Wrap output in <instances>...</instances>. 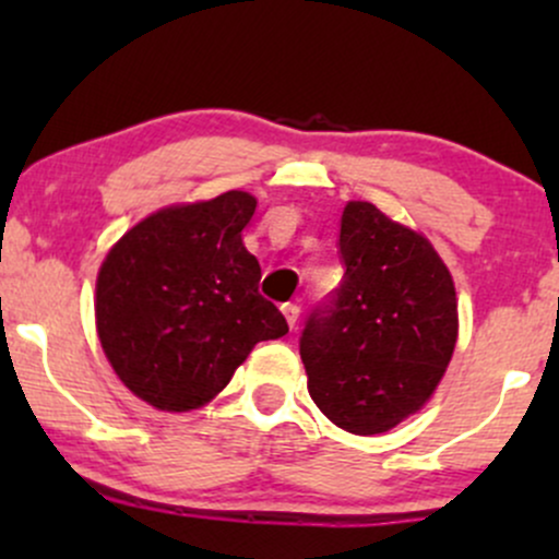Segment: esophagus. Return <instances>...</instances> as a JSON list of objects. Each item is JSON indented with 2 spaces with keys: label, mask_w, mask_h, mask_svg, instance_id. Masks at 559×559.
Wrapping results in <instances>:
<instances>
[{
  "label": "esophagus",
  "mask_w": 559,
  "mask_h": 559,
  "mask_svg": "<svg viewBox=\"0 0 559 559\" xmlns=\"http://www.w3.org/2000/svg\"><path fill=\"white\" fill-rule=\"evenodd\" d=\"M281 310H284L288 329H294V325H297V320H299V305H292V301H288V305L281 307Z\"/></svg>",
  "instance_id": "34e87169"
}]
</instances>
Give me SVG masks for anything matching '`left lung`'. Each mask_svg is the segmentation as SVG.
Instances as JSON below:
<instances>
[{"label": "left lung", "mask_w": 559, "mask_h": 559, "mask_svg": "<svg viewBox=\"0 0 559 559\" xmlns=\"http://www.w3.org/2000/svg\"><path fill=\"white\" fill-rule=\"evenodd\" d=\"M338 254L344 278L307 318L299 355L325 418L373 436L431 400L457 344V297L431 241L370 202L344 207Z\"/></svg>", "instance_id": "obj_1"}]
</instances>
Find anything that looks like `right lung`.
<instances>
[{
    "instance_id": "obj_1",
    "label": "right lung",
    "mask_w": 559,
    "mask_h": 559,
    "mask_svg": "<svg viewBox=\"0 0 559 559\" xmlns=\"http://www.w3.org/2000/svg\"><path fill=\"white\" fill-rule=\"evenodd\" d=\"M247 191L173 204L136 223L96 275V333L120 381L168 413L207 404L258 342L288 331L260 294L241 230Z\"/></svg>"
}]
</instances>
